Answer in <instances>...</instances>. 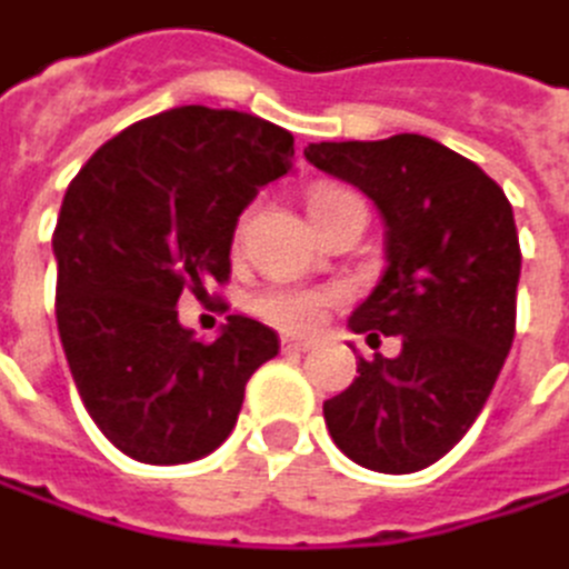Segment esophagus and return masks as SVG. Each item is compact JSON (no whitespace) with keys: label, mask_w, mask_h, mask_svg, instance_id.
<instances>
[{"label":"esophagus","mask_w":569,"mask_h":569,"mask_svg":"<svg viewBox=\"0 0 569 569\" xmlns=\"http://www.w3.org/2000/svg\"><path fill=\"white\" fill-rule=\"evenodd\" d=\"M308 347H311L308 337H281V350H284V353H301V350H308Z\"/></svg>","instance_id":"esophagus-1"}]
</instances>
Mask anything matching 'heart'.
<instances>
[{"label": "heart", "instance_id": "heart-1", "mask_svg": "<svg viewBox=\"0 0 569 569\" xmlns=\"http://www.w3.org/2000/svg\"><path fill=\"white\" fill-rule=\"evenodd\" d=\"M353 199L350 192L343 189H315L311 199H308V209H311V219L318 222L327 212H333L340 202ZM337 301V291H327V288H295V284H271L264 291L254 295L251 308L254 315L281 330H291V333H301V330H311L323 311Z\"/></svg>", "mask_w": 569, "mask_h": 569}]
</instances>
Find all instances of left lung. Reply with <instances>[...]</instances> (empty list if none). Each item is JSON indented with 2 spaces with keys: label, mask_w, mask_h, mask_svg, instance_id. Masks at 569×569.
<instances>
[{
  "label": "left lung",
  "mask_w": 569,
  "mask_h": 569,
  "mask_svg": "<svg viewBox=\"0 0 569 569\" xmlns=\"http://www.w3.org/2000/svg\"><path fill=\"white\" fill-rule=\"evenodd\" d=\"M308 163L357 186L383 216L387 271L350 330L396 357H357V380L323 402L337 449L370 471L439 462L478 419L515 340L521 246L505 189L419 137L311 143Z\"/></svg>",
  "instance_id": "1"
}]
</instances>
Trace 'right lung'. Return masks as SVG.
Here are the masks:
<instances>
[{
  "instance_id": "obj_1",
  "label": "right lung",
  "mask_w": 569,
  "mask_h": 569,
  "mask_svg": "<svg viewBox=\"0 0 569 569\" xmlns=\"http://www.w3.org/2000/svg\"><path fill=\"white\" fill-rule=\"evenodd\" d=\"M291 157L284 127L189 104L130 123L71 179L51 239L58 337L84 409L123 456L196 462L236 429L278 333L232 315L202 343L177 301L229 281L239 216Z\"/></svg>"
}]
</instances>
